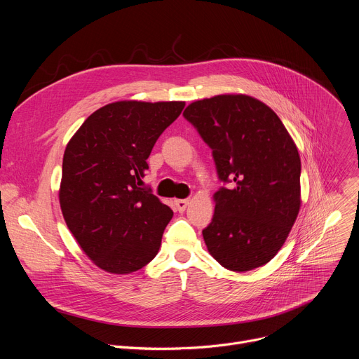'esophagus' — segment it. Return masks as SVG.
Listing matches in <instances>:
<instances>
[{
  "label": "esophagus",
  "instance_id": "obj_1",
  "mask_svg": "<svg viewBox=\"0 0 359 359\" xmlns=\"http://www.w3.org/2000/svg\"><path fill=\"white\" fill-rule=\"evenodd\" d=\"M189 201H190V200H187V198L176 200V201H175V204H176V209H177L180 213H183V212L187 209V206H189Z\"/></svg>",
  "mask_w": 359,
  "mask_h": 359
}]
</instances>
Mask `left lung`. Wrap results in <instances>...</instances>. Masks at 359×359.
Masks as SVG:
<instances>
[{
    "label": "left lung",
    "instance_id": "left-lung-1",
    "mask_svg": "<svg viewBox=\"0 0 359 359\" xmlns=\"http://www.w3.org/2000/svg\"><path fill=\"white\" fill-rule=\"evenodd\" d=\"M183 116L210 149L219 180L212 223L203 229L224 269L264 266L284 244L299 210L301 162L280 118L245 95L190 104Z\"/></svg>",
    "mask_w": 359,
    "mask_h": 359
}]
</instances>
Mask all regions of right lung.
Masks as SVG:
<instances>
[{
	"label": "right lung",
	"mask_w": 359,
	"mask_h": 359,
	"mask_svg": "<svg viewBox=\"0 0 359 359\" xmlns=\"http://www.w3.org/2000/svg\"><path fill=\"white\" fill-rule=\"evenodd\" d=\"M184 102H114L69 140L60 203L68 229L102 270L129 274L159 251L173 212L143 186L147 158Z\"/></svg>",
	"instance_id": "obj_1"
}]
</instances>
